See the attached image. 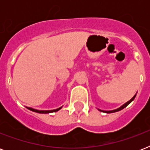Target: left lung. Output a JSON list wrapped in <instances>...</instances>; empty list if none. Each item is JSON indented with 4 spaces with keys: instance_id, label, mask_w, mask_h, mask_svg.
Instances as JSON below:
<instances>
[{
    "instance_id": "1",
    "label": "left lung",
    "mask_w": 150,
    "mask_h": 150,
    "mask_svg": "<svg viewBox=\"0 0 150 150\" xmlns=\"http://www.w3.org/2000/svg\"><path fill=\"white\" fill-rule=\"evenodd\" d=\"M135 96H136V95H135V96H133L132 98L131 99V100H129V101H128V102H127V103H125V104L122 105V106H121V107H119V108H117V109L114 110H109V111H104V110H100V111H102V112H105V113H107V114H110V113H114V112H117V111H119V110H121L124 109L125 107H127V106H128V105L129 104V103H130L131 102H132V101H133V100L135 99Z\"/></svg>"
}]
</instances>
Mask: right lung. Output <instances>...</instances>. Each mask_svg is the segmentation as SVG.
<instances>
[{
	"label": "right lung",
	"instance_id": "add662e5",
	"mask_svg": "<svg viewBox=\"0 0 150 150\" xmlns=\"http://www.w3.org/2000/svg\"><path fill=\"white\" fill-rule=\"evenodd\" d=\"M28 109L32 110V111H34V112H36V113H40V114H49V113H52V112H56L57 110L61 109V107L60 108H57V109H55V110H36V109H33V108H31V107H27Z\"/></svg>",
	"mask_w": 150,
	"mask_h": 150
}]
</instances>
